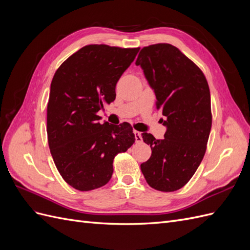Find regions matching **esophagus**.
Returning a JSON list of instances; mask_svg holds the SVG:
<instances>
[{"label": "esophagus", "mask_w": 250, "mask_h": 250, "mask_svg": "<svg viewBox=\"0 0 250 250\" xmlns=\"http://www.w3.org/2000/svg\"><path fill=\"white\" fill-rule=\"evenodd\" d=\"M133 133H134V137H135V142H137V143H141V142L143 141L141 132H140V131H137V130H134Z\"/></svg>", "instance_id": "obj_1"}]
</instances>
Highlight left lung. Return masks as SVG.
<instances>
[{"label": "left lung", "mask_w": 250, "mask_h": 250, "mask_svg": "<svg viewBox=\"0 0 250 250\" xmlns=\"http://www.w3.org/2000/svg\"><path fill=\"white\" fill-rule=\"evenodd\" d=\"M135 64L153 88L167 127L163 140L142 133L152 153L141 170L151 188L177 191L192 178L207 151L211 127L208 81L198 65L170 43L144 47Z\"/></svg>", "instance_id": "obj_1"}]
</instances>
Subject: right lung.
<instances>
[{"label":"right lung","mask_w":250,"mask_h":250,"mask_svg":"<svg viewBox=\"0 0 250 250\" xmlns=\"http://www.w3.org/2000/svg\"><path fill=\"white\" fill-rule=\"evenodd\" d=\"M140 48L87 44L62 63L51 82L47 134L60 175L78 191L106 185L113 158L135 142L132 126L99 123L104 105L116 99V84Z\"/></svg>","instance_id":"right-lung-1"}]
</instances>
